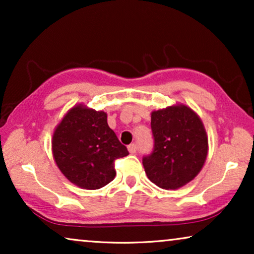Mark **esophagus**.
I'll return each mask as SVG.
<instances>
[{"label":"esophagus","mask_w":254,"mask_h":254,"mask_svg":"<svg viewBox=\"0 0 254 254\" xmlns=\"http://www.w3.org/2000/svg\"><path fill=\"white\" fill-rule=\"evenodd\" d=\"M128 150H129L130 154H135V152H136V150H137V145L135 143L129 144V145H128Z\"/></svg>","instance_id":"obj_1"}]
</instances>
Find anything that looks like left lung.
<instances>
[{"label": "left lung", "mask_w": 254, "mask_h": 254, "mask_svg": "<svg viewBox=\"0 0 254 254\" xmlns=\"http://www.w3.org/2000/svg\"><path fill=\"white\" fill-rule=\"evenodd\" d=\"M154 149L142 159L150 182L165 190L179 189L201 171L208 140L200 118L185 105L151 113Z\"/></svg>", "instance_id": "1"}]
</instances>
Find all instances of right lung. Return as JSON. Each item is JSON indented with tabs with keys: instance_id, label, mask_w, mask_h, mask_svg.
<instances>
[{
	"instance_id": "right-lung-1",
	"label": "right lung",
	"mask_w": 254,
	"mask_h": 254,
	"mask_svg": "<svg viewBox=\"0 0 254 254\" xmlns=\"http://www.w3.org/2000/svg\"><path fill=\"white\" fill-rule=\"evenodd\" d=\"M52 148L65 178L86 190L112 182L114 163L129 154L107 125L106 113L82 105L72 107L59 124Z\"/></svg>"
}]
</instances>
